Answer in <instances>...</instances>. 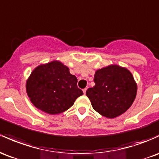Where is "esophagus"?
Instances as JSON below:
<instances>
[{"label":"esophagus","mask_w":159,"mask_h":159,"mask_svg":"<svg viewBox=\"0 0 159 159\" xmlns=\"http://www.w3.org/2000/svg\"><path fill=\"white\" fill-rule=\"evenodd\" d=\"M86 91H87V88H84V90H83V92H84V93H86Z\"/></svg>","instance_id":"34e87169"}]
</instances>
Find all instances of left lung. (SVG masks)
Wrapping results in <instances>:
<instances>
[{
	"instance_id": "8db88e82",
	"label": "left lung",
	"mask_w": 159,
	"mask_h": 159,
	"mask_svg": "<svg viewBox=\"0 0 159 159\" xmlns=\"http://www.w3.org/2000/svg\"><path fill=\"white\" fill-rule=\"evenodd\" d=\"M95 86L86 95L93 109L102 116L113 118L125 112L135 99L137 84L130 71L111 65L96 71Z\"/></svg>"
}]
</instances>
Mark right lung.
<instances>
[{
    "mask_svg": "<svg viewBox=\"0 0 159 159\" xmlns=\"http://www.w3.org/2000/svg\"><path fill=\"white\" fill-rule=\"evenodd\" d=\"M78 79L59 61L41 65L33 70L26 82V91L33 105L50 115L63 112L83 94Z\"/></svg>",
    "mask_w": 159,
    "mask_h": 159,
    "instance_id": "obj_1",
    "label": "right lung"
}]
</instances>
